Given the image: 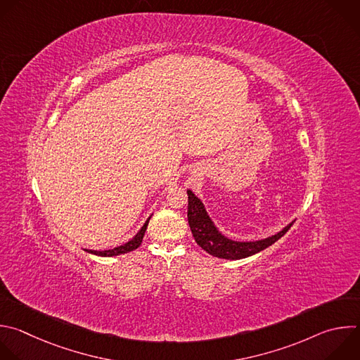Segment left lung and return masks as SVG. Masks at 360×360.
<instances>
[{
    "label": "left lung",
    "instance_id": "8db88e82",
    "mask_svg": "<svg viewBox=\"0 0 360 360\" xmlns=\"http://www.w3.org/2000/svg\"><path fill=\"white\" fill-rule=\"evenodd\" d=\"M188 223L195 242L206 253L219 259L240 260L250 257L274 245L278 238H281L288 231L294 221L285 226L278 233L267 238H263V240L236 242L217 230V227L209 217L202 200L198 196H195L192 191H188Z\"/></svg>",
    "mask_w": 360,
    "mask_h": 360
}]
</instances>
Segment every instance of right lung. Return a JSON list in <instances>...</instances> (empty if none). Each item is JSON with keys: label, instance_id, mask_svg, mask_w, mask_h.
Returning <instances> with one entry per match:
<instances>
[{"label": "right lung", "instance_id": "right-lung-1", "mask_svg": "<svg viewBox=\"0 0 360 360\" xmlns=\"http://www.w3.org/2000/svg\"><path fill=\"white\" fill-rule=\"evenodd\" d=\"M150 219H151V217L147 219V221L144 223V226L141 227V230L131 238L130 242H127L126 245L114 248V249H111V250H103V252H98V250H86V252H87V253H91V255H96V256H101V257H112V256H120V255H124V253H129V252L136 250L137 248H140V245H141V242H143V237H144V234H146V230H147V226H148Z\"/></svg>", "mask_w": 360, "mask_h": 360}]
</instances>
